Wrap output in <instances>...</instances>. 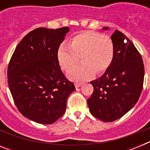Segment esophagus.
<instances>
[{"mask_svg": "<svg viewBox=\"0 0 150 150\" xmlns=\"http://www.w3.org/2000/svg\"><path fill=\"white\" fill-rule=\"evenodd\" d=\"M83 85V83H75V86H76V88H79V87H80Z\"/></svg>", "mask_w": 150, "mask_h": 150, "instance_id": "1", "label": "esophagus"}]
</instances>
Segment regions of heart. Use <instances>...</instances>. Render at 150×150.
<instances>
[{
    "instance_id": "b5f03b06",
    "label": "heart",
    "mask_w": 150,
    "mask_h": 150,
    "mask_svg": "<svg viewBox=\"0 0 150 150\" xmlns=\"http://www.w3.org/2000/svg\"><path fill=\"white\" fill-rule=\"evenodd\" d=\"M115 47L112 40L92 30H86L74 36L71 44L62 43L58 50V59L63 70L67 71L72 80L85 81L94 74H101L111 65L114 58Z\"/></svg>"
}]
</instances>
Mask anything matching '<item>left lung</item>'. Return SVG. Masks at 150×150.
I'll return each mask as SVG.
<instances>
[{"label": "left lung", "mask_w": 150, "mask_h": 150, "mask_svg": "<svg viewBox=\"0 0 150 150\" xmlns=\"http://www.w3.org/2000/svg\"><path fill=\"white\" fill-rule=\"evenodd\" d=\"M111 39L113 61L99 79L90 82L94 91L87 100L90 112L103 122L115 121L128 112L138 100L144 86V65L138 50L120 30H115Z\"/></svg>", "instance_id": "8db88e82"}]
</instances>
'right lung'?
<instances>
[{
  "mask_svg": "<svg viewBox=\"0 0 150 150\" xmlns=\"http://www.w3.org/2000/svg\"><path fill=\"white\" fill-rule=\"evenodd\" d=\"M67 27L38 28L23 38L10 59L8 85L18 111L40 124H52L64 113L76 89L61 71L58 50Z\"/></svg>",
  "mask_w": 150,
  "mask_h": 150,
  "instance_id": "1",
  "label": "right lung"
}]
</instances>
